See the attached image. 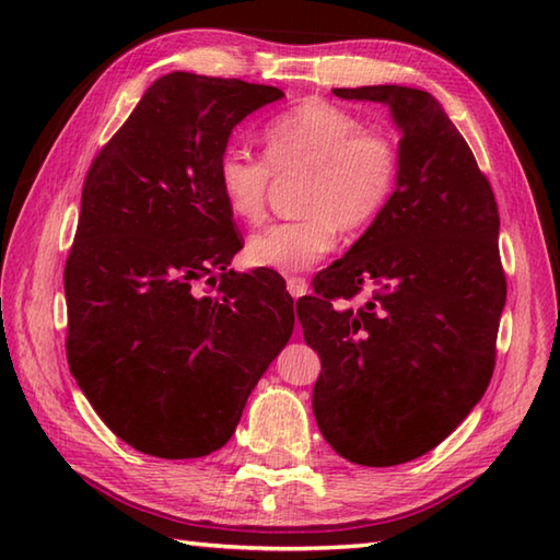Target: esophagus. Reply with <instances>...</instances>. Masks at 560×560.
Segmentation results:
<instances>
[{
    "instance_id": "esophagus-1",
    "label": "esophagus",
    "mask_w": 560,
    "mask_h": 560,
    "mask_svg": "<svg viewBox=\"0 0 560 560\" xmlns=\"http://www.w3.org/2000/svg\"><path fill=\"white\" fill-rule=\"evenodd\" d=\"M287 289L293 295V299H301V295L307 293V281L301 277H289L287 279Z\"/></svg>"
}]
</instances>
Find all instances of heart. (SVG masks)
Returning a JSON list of instances; mask_svg holds the SVG:
<instances>
[{
    "label": "heart",
    "instance_id": "heart-1",
    "mask_svg": "<svg viewBox=\"0 0 560 560\" xmlns=\"http://www.w3.org/2000/svg\"><path fill=\"white\" fill-rule=\"evenodd\" d=\"M265 159L225 147L217 159V185L237 221L265 217L273 173L305 171L303 219L271 223L247 241L253 267L303 271L325 259L337 233L371 225L389 201L399 173L395 141L368 127L361 115L327 101H305L261 129Z\"/></svg>",
    "mask_w": 560,
    "mask_h": 560
}]
</instances>
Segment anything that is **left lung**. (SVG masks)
<instances>
[{
  "label": "left lung",
  "mask_w": 560,
  "mask_h": 560,
  "mask_svg": "<svg viewBox=\"0 0 560 560\" xmlns=\"http://www.w3.org/2000/svg\"><path fill=\"white\" fill-rule=\"evenodd\" d=\"M385 103L401 132L397 189L299 301L323 371L313 413L331 450L395 467L443 443L491 383L505 305L498 205L467 141L431 93L331 89ZM372 293L361 304L352 299Z\"/></svg>",
  "instance_id": "1"
}]
</instances>
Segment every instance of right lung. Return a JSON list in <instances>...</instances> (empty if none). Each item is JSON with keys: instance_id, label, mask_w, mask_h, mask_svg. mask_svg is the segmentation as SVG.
<instances>
[{"instance_id": "1", "label": "right lung", "mask_w": 560, "mask_h": 560, "mask_svg": "<svg viewBox=\"0 0 560 560\" xmlns=\"http://www.w3.org/2000/svg\"><path fill=\"white\" fill-rule=\"evenodd\" d=\"M279 98L277 86L173 71L83 180L65 267L69 371L105 425L144 455L223 447L291 339L287 287L229 269L243 243L217 185L233 127Z\"/></svg>"}]
</instances>
